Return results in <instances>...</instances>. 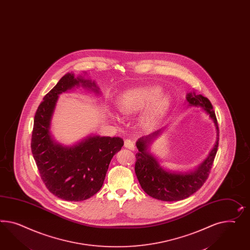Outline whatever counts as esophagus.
<instances>
[{
    "mask_svg": "<svg viewBox=\"0 0 250 250\" xmlns=\"http://www.w3.org/2000/svg\"><path fill=\"white\" fill-rule=\"evenodd\" d=\"M124 146L125 148L130 149V150H135V146L134 142L131 139H125L124 141Z\"/></svg>",
    "mask_w": 250,
    "mask_h": 250,
    "instance_id": "obj_1",
    "label": "esophagus"
}]
</instances>
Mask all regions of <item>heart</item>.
<instances>
[{
    "mask_svg": "<svg viewBox=\"0 0 250 250\" xmlns=\"http://www.w3.org/2000/svg\"><path fill=\"white\" fill-rule=\"evenodd\" d=\"M161 94L162 89L159 86L131 89L120 96L119 109L124 114H133L152 104L143 115L142 122L146 125H153L160 119L168 106V96Z\"/></svg>",
    "mask_w": 250,
    "mask_h": 250,
    "instance_id": "heart-1",
    "label": "heart"
}]
</instances>
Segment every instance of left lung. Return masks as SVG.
Listing matches in <instances>:
<instances>
[{
    "mask_svg": "<svg viewBox=\"0 0 250 250\" xmlns=\"http://www.w3.org/2000/svg\"><path fill=\"white\" fill-rule=\"evenodd\" d=\"M189 105L202 107L209 115L216 128V145L208 156L198 167L189 173H178L167 171L160 167L155 156L149 153V145L161 133V129L153 134L139 138L136 142L138 153L135 155V175L143 190L155 199L162 201H179L193 195L200 188L209 176L210 170L217 152L219 129L216 114L209 100L202 95L189 93L187 95Z\"/></svg>",
    "mask_w": 250,
    "mask_h": 250,
    "instance_id": "1",
    "label": "left lung"
}]
</instances>
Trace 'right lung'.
I'll use <instances>...</instances> for the list:
<instances>
[{
  "label": "right lung",
  "mask_w": 250,
  "mask_h": 250,
  "mask_svg": "<svg viewBox=\"0 0 250 250\" xmlns=\"http://www.w3.org/2000/svg\"><path fill=\"white\" fill-rule=\"evenodd\" d=\"M99 94L95 82L74 74L63 75L39 104L34 115L31 148L41 178L54 196L66 201H83L95 195L106 176L111 159L124 146L120 137L90 135L65 146L53 139L51 119L58 96L74 86Z\"/></svg>",
  "instance_id": "1"
}]
</instances>
